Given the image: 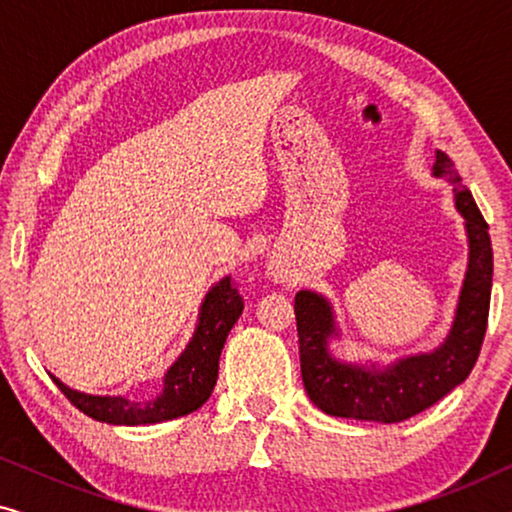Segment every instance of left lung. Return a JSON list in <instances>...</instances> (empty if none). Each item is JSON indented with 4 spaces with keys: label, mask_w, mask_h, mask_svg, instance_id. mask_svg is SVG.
I'll return each instance as SVG.
<instances>
[{
    "label": "left lung",
    "mask_w": 512,
    "mask_h": 512,
    "mask_svg": "<svg viewBox=\"0 0 512 512\" xmlns=\"http://www.w3.org/2000/svg\"><path fill=\"white\" fill-rule=\"evenodd\" d=\"M436 177L454 184V202L466 219L468 270L459 296L457 317L443 345L431 354L410 356L389 368L352 366L328 354V338L335 335L333 312L326 298L312 291L296 293V324L300 345V373L312 403L333 417L394 424L431 408L471 375L487 331L492 296V240L473 195L461 181L457 167L443 151H436Z\"/></svg>",
    "instance_id": "8db88e82"
}]
</instances>
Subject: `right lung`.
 Returning a JSON list of instances; mask_svg holds the SVG:
<instances>
[{
  "label": "right lung",
  "instance_id": "obj_1",
  "mask_svg": "<svg viewBox=\"0 0 512 512\" xmlns=\"http://www.w3.org/2000/svg\"><path fill=\"white\" fill-rule=\"evenodd\" d=\"M242 310L244 298L237 291L233 279H221L202 303L193 340L188 342L186 352L179 356L177 363L167 370L163 391L153 398L135 401V398L125 396H88L69 389L55 377L53 382L72 401L74 408H79L83 415L93 417L97 422L137 426L184 417L188 412L198 410L212 396L216 377H219L223 342H226L235 321L240 319Z\"/></svg>",
  "mask_w": 512,
  "mask_h": 512
}]
</instances>
